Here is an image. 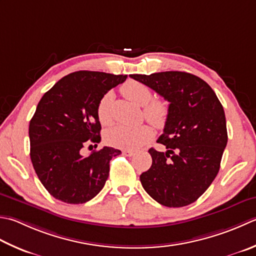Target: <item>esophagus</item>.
<instances>
[{
    "label": "esophagus",
    "mask_w": 256,
    "mask_h": 256,
    "mask_svg": "<svg viewBox=\"0 0 256 256\" xmlns=\"http://www.w3.org/2000/svg\"><path fill=\"white\" fill-rule=\"evenodd\" d=\"M123 154L126 155V156H133L135 152L132 151V150H123Z\"/></svg>",
    "instance_id": "esophagus-1"
}]
</instances>
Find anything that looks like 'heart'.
Listing matches in <instances>:
<instances>
[{
	"label": "heart",
	"mask_w": 256,
	"mask_h": 256,
	"mask_svg": "<svg viewBox=\"0 0 256 256\" xmlns=\"http://www.w3.org/2000/svg\"><path fill=\"white\" fill-rule=\"evenodd\" d=\"M123 94L135 104L143 106V114L156 128H163L168 118V104L161 98L152 100V91L148 86L136 81H128L123 85ZM113 94L108 92L101 98L98 106V118L103 125L111 124ZM153 128L148 124L136 126L118 124L105 133L106 142L115 148L136 150L153 138Z\"/></svg>",
	"instance_id": "b5f03b06"
}]
</instances>
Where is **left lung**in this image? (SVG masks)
Returning a JSON list of instances; mask_svg holds the SVG:
<instances>
[{
	"label": "left lung",
	"mask_w": 256,
	"mask_h": 256,
	"mask_svg": "<svg viewBox=\"0 0 256 256\" xmlns=\"http://www.w3.org/2000/svg\"><path fill=\"white\" fill-rule=\"evenodd\" d=\"M154 90L168 104V118L151 148L152 166L140 176L148 194L168 208L196 201L216 178L228 143L226 120L212 88L196 75L168 71L130 75Z\"/></svg>",
	"instance_id": "1"
}]
</instances>
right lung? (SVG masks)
<instances>
[{
  "instance_id": "1",
  "label": "right lung",
  "mask_w": 256,
  "mask_h": 256,
  "mask_svg": "<svg viewBox=\"0 0 256 256\" xmlns=\"http://www.w3.org/2000/svg\"><path fill=\"white\" fill-rule=\"evenodd\" d=\"M126 78L104 72H73L40 100L28 126L30 156L40 181L53 198L68 204H82L103 188L110 161L121 151L104 146L83 156L82 148L101 141L98 103Z\"/></svg>"
}]
</instances>
